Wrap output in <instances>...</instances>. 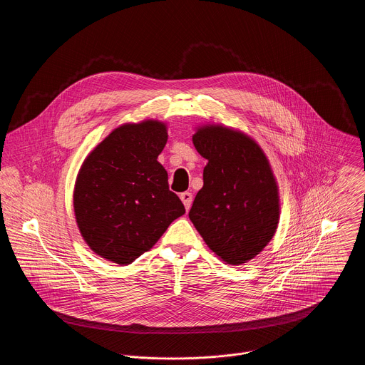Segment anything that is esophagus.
<instances>
[{"label":"esophagus","mask_w":365,"mask_h":365,"mask_svg":"<svg viewBox=\"0 0 365 365\" xmlns=\"http://www.w3.org/2000/svg\"><path fill=\"white\" fill-rule=\"evenodd\" d=\"M180 198H181L182 204H184V207L187 209H190L191 204H192V194L188 192V191H185V192H181Z\"/></svg>","instance_id":"obj_1"}]
</instances>
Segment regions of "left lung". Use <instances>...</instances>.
I'll use <instances>...</instances> for the list:
<instances>
[{
    "label": "left lung",
    "instance_id": "left-lung-1",
    "mask_svg": "<svg viewBox=\"0 0 365 365\" xmlns=\"http://www.w3.org/2000/svg\"><path fill=\"white\" fill-rule=\"evenodd\" d=\"M192 142L208 164L188 216L222 260L232 265L252 260L278 225V190L269 164L255 140L227 128H202Z\"/></svg>",
    "mask_w": 365,
    "mask_h": 365
}]
</instances>
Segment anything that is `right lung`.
I'll list each match as a JSON object with an SVG mask.
<instances>
[{"instance_id": "obj_1", "label": "right lung", "mask_w": 365, "mask_h": 365, "mask_svg": "<svg viewBox=\"0 0 365 365\" xmlns=\"http://www.w3.org/2000/svg\"><path fill=\"white\" fill-rule=\"evenodd\" d=\"M165 142L161 122L123 125L86 158L74 188L76 219L87 245L106 260L133 262L185 213L157 161Z\"/></svg>"}]
</instances>
